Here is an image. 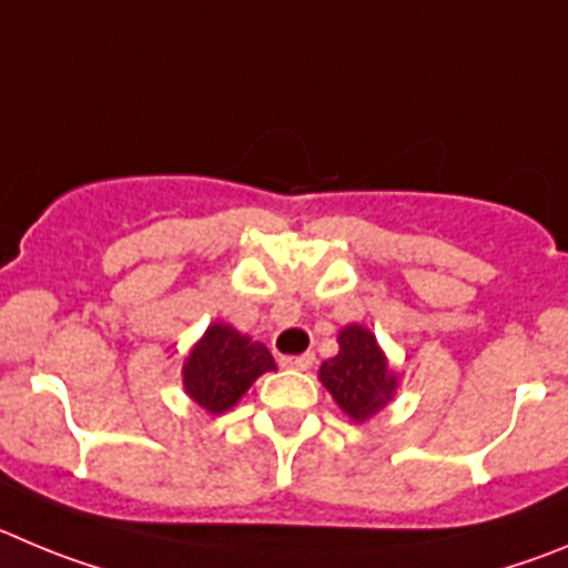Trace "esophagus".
Listing matches in <instances>:
<instances>
[{"instance_id":"34e87169","label":"esophagus","mask_w":568,"mask_h":568,"mask_svg":"<svg viewBox=\"0 0 568 568\" xmlns=\"http://www.w3.org/2000/svg\"><path fill=\"white\" fill-rule=\"evenodd\" d=\"M280 365L291 367V371H308L314 365V354H300V356H283Z\"/></svg>"}]
</instances>
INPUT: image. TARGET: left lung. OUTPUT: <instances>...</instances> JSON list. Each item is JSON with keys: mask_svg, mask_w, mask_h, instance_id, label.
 <instances>
[{"mask_svg": "<svg viewBox=\"0 0 568 568\" xmlns=\"http://www.w3.org/2000/svg\"><path fill=\"white\" fill-rule=\"evenodd\" d=\"M339 354L320 365V382L334 396L339 410L354 422H367L393 402L398 373L387 362L371 328L354 322L336 334Z\"/></svg>", "mask_w": 568, "mask_h": 568, "instance_id": "1", "label": "left lung"}]
</instances>
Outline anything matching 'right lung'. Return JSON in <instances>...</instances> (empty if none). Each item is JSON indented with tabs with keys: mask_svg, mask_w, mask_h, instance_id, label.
<instances>
[{
	"mask_svg": "<svg viewBox=\"0 0 568 568\" xmlns=\"http://www.w3.org/2000/svg\"><path fill=\"white\" fill-rule=\"evenodd\" d=\"M268 371H277L263 342L240 334L226 322H212L183 359V390L206 413L232 410L248 387Z\"/></svg>",
	"mask_w": 568,
	"mask_h": 568,
	"instance_id": "right-lung-1",
	"label": "right lung"
}]
</instances>
